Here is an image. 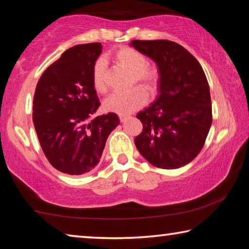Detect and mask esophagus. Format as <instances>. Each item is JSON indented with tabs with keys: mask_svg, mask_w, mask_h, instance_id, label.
Wrapping results in <instances>:
<instances>
[{
	"mask_svg": "<svg viewBox=\"0 0 249 249\" xmlns=\"http://www.w3.org/2000/svg\"><path fill=\"white\" fill-rule=\"evenodd\" d=\"M127 119H129L128 115H120V121L122 122V123H124V122Z\"/></svg>",
	"mask_w": 249,
	"mask_h": 249,
	"instance_id": "esophagus-1",
	"label": "esophagus"
}]
</instances>
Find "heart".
<instances>
[{"instance_id":"heart-1","label":"heart","mask_w":249,"mask_h":249,"mask_svg":"<svg viewBox=\"0 0 249 249\" xmlns=\"http://www.w3.org/2000/svg\"><path fill=\"white\" fill-rule=\"evenodd\" d=\"M112 59L117 66L132 73V86L136 83L148 93H153L159 81V72L156 67L147 65V59L141 52L133 47H122L113 53ZM92 84L99 93L108 89L107 65L99 59L92 67ZM147 102L145 92L134 88L126 92H117L105 100L104 108L120 115H127L141 108Z\"/></svg>"}]
</instances>
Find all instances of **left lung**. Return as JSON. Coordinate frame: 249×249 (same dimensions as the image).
<instances>
[{"label":"left lung","mask_w":249,"mask_h":249,"mask_svg":"<svg viewBox=\"0 0 249 249\" xmlns=\"http://www.w3.org/2000/svg\"><path fill=\"white\" fill-rule=\"evenodd\" d=\"M138 52L157 64L159 96L137 114L142 130L135 145L147 161L177 169L195 159L212 124L210 87L199 61L175 41L133 40Z\"/></svg>","instance_id":"8db88e82"}]
</instances>
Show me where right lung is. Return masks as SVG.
I'll use <instances>...</instances> for the list:
<instances>
[{
	"instance_id": "right-lung-1",
	"label": "right lung",
	"mask_w": 249,
	"mask_h": 249,
	"mask_svg": "<svg viewBox=\"0 0 249 249\" xmlns=\"http://www.w3.org/2000/svg\"><path fill=\"white\" fill-rule=\"evenodd\" d=\"M101 43L74 46L41 74L33 101V122L46 158L57 170L83 175L98 165L108 135L120 124L115 113L96 116L100 101L92 67Z\"/></svg>"
}]
</instances>
